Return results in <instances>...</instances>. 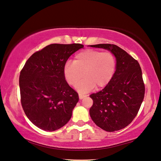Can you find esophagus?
Listing matches in <instances>:
<instances>
[{"label":"esophagus","mask_w":161,"mask_h":161,"mask_svg":"<svg viewBox=\"0 0 161 161\" xmlns=\"http://www.w3.org/2000/svg\"><path fill=\"white\" fill-rule=\"evenodd\" d=\"M86 96H85V95H81V94H80L79 95V98H80V99H83L84 98H85Z\"/></svg>","instance_id":"1"}]
</instances>
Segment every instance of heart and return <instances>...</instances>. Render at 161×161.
I'll list each match as a JSON object with an SVG mask.
<instances>
[{
  "instance_id": "heart-1",
  "label": "heart",
  "mask_w": 161,
  "mask_h": 161,
  "mask_svg": "<svg viewBox=\"0 0 161 161\" xmlns=\"http://www.w3.org/2000/svg\"><path fill=\"white\" fill-rule=\"evenodd\" d=\"M117 69V60L110 52L85 49L74 56L73 63L67 62L63 67V76L68 84L85 93L94 89L107 86L114 77Z\"/></svg>"
}]
</instances>
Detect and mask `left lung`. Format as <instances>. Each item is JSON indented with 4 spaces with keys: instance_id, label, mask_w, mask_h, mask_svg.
I'll list each match as a JSON object with an SVG mask.
<instances>
[{
    "instance_id": "1",
    "label": "left lung",
    "mask_w": 161,
    "mask_h": 161,
    "mask_svg": "<svg viewBox=\"0 0 161 161\" xmlns=\"http://www.w3.org/2000/svg\"><path fill=\"white\" fill-rule=\"evenodd\" d=\"M113 53L117 60L114 77L102 90L90 96V115L96 125L108 132L121 130L135 118L144 100L145 87L139 62L117 45H90Z\"/></svg>"
}]
</instances>
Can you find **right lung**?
Listing matches in <instances>:
<instances>
[{
	"label": "right lung",
	"instance_id": "add662e5",
	"mask_svg": "<svg viewBox=\"0 0 161 161\" xmlns=\"http://www.w3.org/2000/svg\"><path fill=\"white\" fill-rule=\"evenodd\" d=\"M84 45L53 44L33 53L19 75L21 103L36 126L54 131L64 126L79 101L78 93L63 76V67Z\"/></svg>",
	"mask_w": 161,
	"mask_h": 161
}]
</instances>
